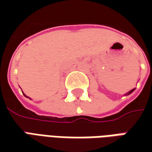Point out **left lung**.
<instances>
[{
	"label": "left lung",
	"mask_w": 152,
	"mask_h": 152,
	"mask_svg": "<svg viewBox=\"0 0 152 152\" xmlns=\"http://www.w3.org/2000/svg\"><path fill=\"white\" fill-rule=\"evenodd\" d=\"M134 90H135V89H133V90H131V91H129V92H128V93L126 94V96H127V95H129V94H131L132 92L134 91Z\"/></svg>",
	"instance_id": "left-lung-1"
}]
</instances>
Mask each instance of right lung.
<instances>
[{"label": "right lung", "instance_id": "right-lung-1", "mask_svg": "<svg viewBox=\"0 0 152 152\" xmlns=\"http://www.w3.org/2000/svg\"><path fill=\"white\" fill-rule=\"evenodd\" d=\"M23 95H24V94H23ZM24 96H25V95H24ZM27 97V96H26Z\"/></svg>", "mask_w": 152, "mask_h": 152}]
</instances>
